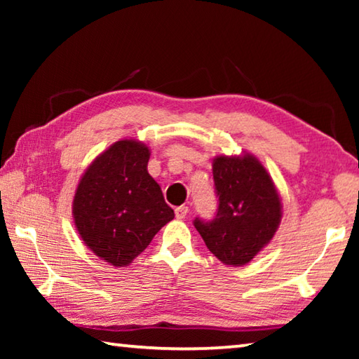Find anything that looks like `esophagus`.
<instances>
[{
	"label": "esophagus",
	"instance_id": "1",
	"mask_svg": "<svg viewBox=\"0 0 359 359\" xmlns=\"http://www.w3.org/2000/svg\"><path fill=\"white\" fill-rule=\"evenodd\" d=\"M188 214V208L187 205H179V208H175V217L182 220V218H185Z\"/></svg>",
	"mask_w": 359,
	"mask_h": 359
}]
</instances>
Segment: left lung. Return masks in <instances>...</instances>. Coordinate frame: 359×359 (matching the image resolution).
Listing matches in <instances>:
<instances>
[{"mask_svg":"<svg viewBox=\"0 0 359 359\" xmlns=\"http://www.w3.org/2000/svg\"><path fill=\"white\" fill-rule=\"evenodd\" d=\"M218 209L210 222L194 220L209 250L228 266H244L274 238L282 204L257 156L220 155L212 163Z\"/></svg>","mask_w":359,"mask_h":359,"instance_id":"left-lung-1","label":"left lung"}]
</instances>
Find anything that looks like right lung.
<instances>
[{"mask_svg":"<svg viewBox=\"0 0 359 359\" xmlns=\"http://www.w3.org/2000/svg\"><path fill=\"white\" fill-rule=\"evenodd\" d=\"M150 150L135 139L112 144L79 182L72 215L83 244L115 267L128 266L174 218L147 171Z\"/></svg>","mask_w":359,"mask_h":359,"instance_id":"right-lung-1","label":"right lung"}]
</instances>
